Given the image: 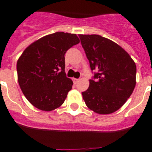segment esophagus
Returning a JSON list of instances; mask_svg holds the SVG:
<instances>
[{
	"mask_svg": "<svg viewBox=\"0 0 152 152\" xmlns=\"http://www.w3.org/2000/svg\"><path fill=\"white\" fill-rule=\"evenodd\" d=\"M72 81H73V83L76 84L78 82H79V80H78V79H76V78H73V79H72Z\"/></svg>",
	"mask_w": 152,
	"mask_h": 152,
	"instance_id": "1",
	"label": "esophagus"
}]
</instances>
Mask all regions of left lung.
I'll return each instance as SVG.
<instances>
[{
  "label": "left lung",
  "mask_w": 152,
  "mask_h": 152,
  "mask_svg": "<svg viewBox=\"0 0 152 152\" xmlns=\"http://www.w3.org/2000/svg\"><path fill=\"white\" fill-rule=\"evenodd\" d=\"M89 61L96 70L89 86L82 92L86 105L101 115L114 113L125 103L136 84V66L119 45L103 37L79 35Z\"/></svg>",
  "instance_id": "8db88e82"
}]
</instances>
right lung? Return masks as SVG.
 I'll return each instance as SVG.
<instances>
[{
    "mask_svg": "<svg viewBox=\"0 0 152 152\" xmlns=\"http://www.w3.org/2000/svg\"><path fill=\"white\" fill-rule=\"evenodd\" d=\"M80 43L76 34L56 32L25 49L17 63L18 80L27 99L42 111L62 105L72 83L65 72V53Z\"/></svg>",
    "mask_w": 152,
    "mask_h": 152,
    "instance_id": "right-lung-1",
    "label": "right lung"
}]
</instances>
